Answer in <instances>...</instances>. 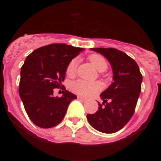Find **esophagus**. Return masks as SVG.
<instances>
[{
    "mask_svg": "<svg viewBox=\"0 0 161 161\" xmlns=\"http://www.w3.org/2000/svg\"><path fill=\"white\" fill-rule=\"evenodd\" d=\"M77 98H78V99H80V100L84 101V102H85V101L87 100V98H86V97H82V96H80V95H78Z\"/></svg>",
    "mask_w": 161,
    "mask_h": 161,
    "instance_id": "esophagus-1",
    "label": "esophagus"
}]
</instances>
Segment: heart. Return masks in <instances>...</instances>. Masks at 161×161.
<instances>
[{
    "label": "heart",
    "mask_w": 161,
    "mask_h": 161,
    "mask_svg": "<svg viewBox=\"0 0 161 161\" xmlns=\"http://www.w3.org/2000/svg\"><path fill=\"white\" fill-rule=\"evenodd\" d=\"M89 61L99 72H105L108 68V61L106 58L99 54H93L89 57ZM78 58H74L68 63L66 68V75L68 77H73L76 73ZM71 89L74 93L82 96H93L102 89V85L98 81L90 82L85 80H76L71 84Z\"/></svg>",
    "instance_id": "obj_1"
}]
</instances>
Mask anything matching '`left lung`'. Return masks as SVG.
Listing matches in <instances>:
<instances>
[{
	"label": "left lung",
	"mask_w": 161,
	"mask_h": 161,
	"mask_svg": "<svg viewBox=\"0 0 161 161\" xmlns=\"http://www.w3.org/2000/svg\"><path fill=\"white\" fill-rule=\"evenodd\" d=\"M104 55L113 70L114 82L101 93L102 104L98 110L87 114L89 124L98 131L111 134L121 130L133 116L140 92L143 76L137 63L115 48H92ZM110 100L109 103L107 101Z\"/></svg>",
	"instance_id": "8db88e82"
}]
</instances>
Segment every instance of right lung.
Returning a JSON list of instances; mask_svg holds the SVG:
<instances>
[{
	"mask_svg": "<svg viewBox=\"0 0 161 161\" xmlns=\"http://www.w3.org/2000/svg\"><path fill=\"white\" fill-rule=\"evenodd\" d=\"M83 48L52 43L35 50L21 68L19 95L25 112L36 126L51 128L64 118L68 106L76 95L62 85L66 68ZM61 87L63 96H53L54 88Z\"/></svg>",
	"mask_w": 161,
	"mask_h": 161,
	"instance_id": "add662e5",
	"label": "right lung"
}]
</instances>
